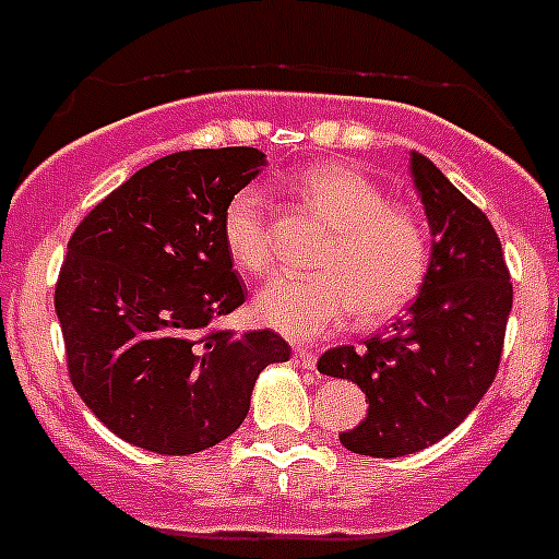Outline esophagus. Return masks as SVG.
<instances>
[{"instance_id":"1","label":"esophagus","mask_w":559,"mask_h":559,"mask_svg":"<svg viewBox=\"0 0 559 559\" xmlns=\"http://www.w3.org/2000/svg\"><path fill=\"white\" fill-rule=\"evenodd\" d=\"M294 362L299 368H307V371H313V368H316V355L310 349H294Z\"/></svg>"}]
</instances>
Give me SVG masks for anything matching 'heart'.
<instances>
[{"label":"heart","mask_w":559,"mask_h":559,"mask_svg":"<svg viewBox=\"0 0 559 559\" xmlns=\"http://www.w3.org/2000/svg\"><path fill=\"white\" fill-rule=\"evenodd\" d=\"M296 193L335 229L319 258V276H276L254 296L260 324L296 343L341 330L360 313L380 324L416 299L429 271V240L421 222L391 207L373 179L343 163H319L296 177ZM229 260L246 274L271 263L269 202L258 188H240L222 216Z\"/></svg>","instance_id":"b5f03b06"}]
</instances>
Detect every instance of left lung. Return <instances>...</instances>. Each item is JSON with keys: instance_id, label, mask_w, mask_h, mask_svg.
<instances>
[{"instance_id": "8db88e82", "label": "left lung", "mask_w": 559, "mask_h": 559, "mask_svg": "<svg viewBox=\"0 0 559 559\" xmlns=\"http://www.w3.org/2000/svg\"><path fill=\"white\" fill-rule=\"evenodd\" d=\"M413 186L432 235L429 271L382 335L324 352L319 371L366 393L368 413L341 443L368 457H404L432 447L465 421L499 368L513 285L488 216L413 152Z\"/></svg>"}]
</instances>
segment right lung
<instances>
[{"label": "right lung", "instance_id": "right-lung-1", "mask_svg": "<svg viewBox=\"0 0 559 559\" xmlns=\"http://www.w3.org/2000/svg\"><path fill=\"white\" fill-rule=\"evenodd\" d=\"M263 166L252 146L174 152L71 235L55 288L71 385L132 447H216L243 424L260 371L290 357L271 330H216L246 294L224 249V207Z\"/></svg>", "mask_w": 559, "mask_h": 559}]
</instances>
